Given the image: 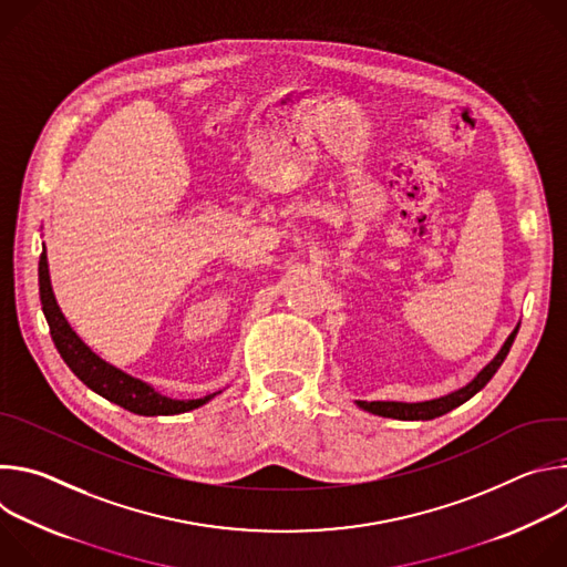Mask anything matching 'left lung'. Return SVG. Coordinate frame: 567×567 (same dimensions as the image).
<instances>
[{"label": "left lung", "mask_w": 567, "mask_h": 567, "mask_svg": "<svg viewBox=\"0 0 567 567\" xmlns=\"http://www.w3.org/2000/svg\"><path fill=\"white\" fill-rule=\"evenodd\" d=\"M518 334V328L507 337L505 346L501 348V352L484 365L466 385H462L460 390L455 392H449L444 396H437V399H429V401H417V403H406V401H357V406L372 413V415H379V417H392V420H403V422H417V420H435L453 409H457L460 403L468 401L475 392H480L484 385L489 383V379L498 372V368L503 365L505 357L509 354V348L514 343Z\"/></svg>", "instance_id": "left-lung-1"}]
</instances>
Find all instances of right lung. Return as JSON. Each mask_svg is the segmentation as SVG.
<instances>
[{"label": "right lung", "instance_id": "add662e5", "mask_svg": "<svg viewBox=\"0 0 567 567\" xmlns=\"http://www.w3.org/2000/svg\"><path fill=\"white\" fill-rule=\"evenodd\" d=\"M40 300H42V311L47 316L51 339L62 357V361L69 365V370L83 381L87 388H92L96 394L105 396L107 401L116 403V406L134 413V415H179L186 411H195L204 406L206 401H210L217 392L206 394L202 399H171L166 394L156 392L150 383L134 379L132 374H125L123 370L110 365L103 361L96 352H92L83 339H80L71 326L66 322L64 313L60 311L53 289H51V278H49V262H47V251L40 256Z\"/></svg>", "mask_w": 567, "mask_h": 567}]
</instances>
